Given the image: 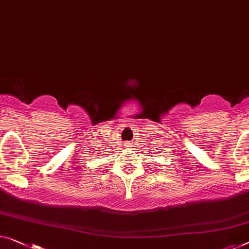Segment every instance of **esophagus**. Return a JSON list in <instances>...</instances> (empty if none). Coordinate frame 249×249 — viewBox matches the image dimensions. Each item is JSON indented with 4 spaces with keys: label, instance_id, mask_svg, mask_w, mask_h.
<instances>
[{
    "label": "esophagus",
    "instance_id": "1",
    "mask_svg": "<svg viewBox=\"0 0 249 249\" xmlns=\"http://www.w3.org/2000/svg\"><path fill=\"white\" fill-rule=\"evenodd\" d=\"M125 146L128 147V148H132L133 147V144L131 142H127V143H125Z\"/></svg>",
    "mask_w": 249,
    "mask_h": 249
}]
</instances>
